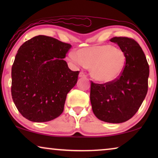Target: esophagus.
Returning a JSON list of instances; mask_svg holds the SVG:
<instances>
[{"label":"esophagus","instance_id":"1","mask_svg":"<svg viewBox=\"0 0 158 158\" xmlns=\"http://www.w3.org/2000/svg\"><path fill=\"white\" fill-rule=\"evenodd\" d=\"M79 77H85L86 75L83 72H81L79 73Z\"/></svg>","mask_w":158,"mask_h":158}]
</instances>
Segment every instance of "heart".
<instances>
[{
	"mask_svg": "<svg viewBox=\"0 0 158 158\" xmlns=\"http://www.w3.org/2000/svg\"><path fill=\"white\" fill-rule=\"evenodd\" d=\"M69 60L90 69L91 77L102 83H111L121 76L127 64L124 52L111 44L83 47L71 52Z\"/></svg>",
	"mask_w": 158,
	"mask_h": 158,
	"instance_id": "1",
	"label": "heart"
}]
</instances>
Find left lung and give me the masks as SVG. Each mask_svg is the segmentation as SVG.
I'll list each match as a JSON object with an SVG mask.
<instances>
[{"mask_svg":"<svg viewBox=\"0 0 158 158\" xmlns=\"http://www.w3.org/2000/svg\"><path fill=\"white\" fill-rule=\"evenodd\" d=\"M110 41L124 52L126 66L121 76L111 83L91 81L90 98L98 119L118 124L130 119L139 110L148 93L150 70L144 53L135 40L115 36Z\"/></svg>","mask_w":158,"mask_h":158,"instance_id":"8db88e82","label":"left lung"}]
</instances>
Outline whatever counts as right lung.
Returning <instances> with one entry per match:
<instances>
[{
	"label": "right lung",
	"instance_id": "add662e5",
	"mask_svg": "<svg viewBox=\"0 0 158 158\" xmlns=\"http://www.w3.org/2000/svg\"><path fill=\"white\" fill-rule=\"evenodd\" d=\"M71 47L39 35L19 49L11 68V95L18 111L28 120L49 122L63 111L67 94L79 75L62 60Z\"/></svg>",
	"mask_w": 158,
	"mask_h": 158
}]
</instances>
